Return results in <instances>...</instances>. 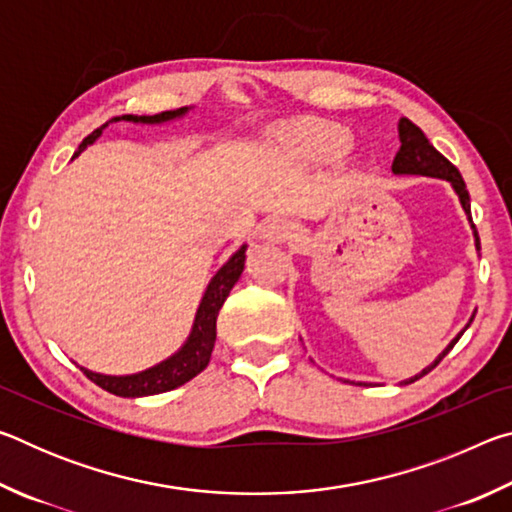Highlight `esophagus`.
I'll return each instance as SVG.
<instances>
[{
	"label": "esophagus",
	"mask_w": 512,
	"mask_h": 512,
	"mask_svg": "<svg viewBox=\"0 0 512 512\" xmlns=\"http://www.w3.org/2000/svg\"><path fill=\"white\" fill-rule=\"evenodd\" d=\"M259 237L264 241H273V244H280V241H289L296 237V225L287 219H271L262 225V232Z\"/></svg>",
	"instance_id": "1"
}]
</instances>
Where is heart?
<instances>
[{
    "mask_svg": "<svg viewBox=\"0 0 512 512\" xmlns=\"http://www.w3.org/2000/svg\"><path fill=\"white\" fill-rule=\"evenodd\" d=\"M291 142L300 158L309 162H332L350 151L352 137L341 126L311 121L291 135Z\"/></svg>",
    "mask_w": 512,
    "mask_h": 512,
    "instance_id": "b5f03b06",
    "label": "heart"
}]
</instances>
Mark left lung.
<instances>
[{
	"label": "left lung",
	"mask_w": 512,
	"mask_h": 512,
	"mask_svg": "<svg viewBox=\"0 0 512 512\" xmlns=\"http://www.w3.org/2000/svg\"><path fill=\"white\" fill-rule=\"evenodd\" d=\"M397 131H400V151H397L395 160H393V173L395 176H427V178H440V180H447L449 185L454 187V192L458 194V201H461L463 210L467 214V221H470L472 230H474V241H476V250H481V244H479V232H476V225L472 223V210H470V194H467V187H465V180L461 178V173H458V169L454 167L452 162H449L443 153L433 149V144L427 140V135H424L418 126L413 124V121H409L406 117L400 119V124H397ZM474 320V314L472 318L467 320L465 329L470 327V323ZM463 329V332H465ZM463 332L456 336V339L447 345V348L443 350V354H438V359L431 363V366L424 368L420 375H415L411 379H404L402 384H413L415 379H420L427 375V372H431L433 368L438 366L440 361H443L449 350L454 348V345L458 343V339H461Z\"/></svg>",
	"instance_id": "1"
}]
</instances>
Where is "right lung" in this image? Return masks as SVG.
<instances>
[{
  "label": "right lung",
  "instance_id": "1",
  "mask_svg": "<svg viewBox=\"0 0 512 512\" xmlns=\"http://www.w3.org/2000/svg\"><path fill=\"white\" fill-rule=\"evenodd\" d=\"M187 106L178 108V110H167V112H158V115H121V117H112L106 121L97 131L90 133L85 140L81 142L79 151L74 153V158L81 151L88 149V146L97 140V137L103 133V128L112 121H133V124H164V121L178 119L187 115ZM246 244L241 246L235 255H232L228 262H225L216 275L210 280L205 289V296L198 305L196 318H194V327L189 332L187 341L183 348H180L176 354H171L169 359L160 361L158 366H153L149 370L135 372V375H101V372H92L88 368H83V375L88 377L94 384L101 386L103 391H108L112 395L119 397H146V395H158V393H167L173 391V388L187 384L189 379H194L198 372L207 368L210 363L212 350H214V341H216V316L223 307L225 298L230 296V291L235 284L239 282L241 273H244V262H246Z\"/></svg>",
  "mask_w": 512,
  "mask_h": 512
}]
</instances>
